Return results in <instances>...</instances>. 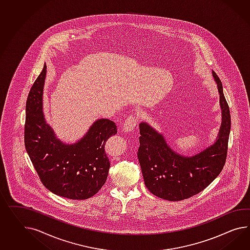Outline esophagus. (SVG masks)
I'll list each match as a JSON object with an SVG mask.
<instances>
[{
	"label": "esophagus",
	"mask_w": 250,
	"mask_h": 250,
	"mask_svg": "<svg viewBox=\"0 0 250 250\" xmlns=\"http://www.w3.org/2000/svg\"><path fill=\"white\" fill-rule=\"evenodd\" d=\"M136 125H137V120L135 118L134 116H129L127 118V120L124 122V125H123V130L125 132H131L133 131L135 128H136Z\"/></svg>",
	"instance_id": "obj_1"
}]
</instances>
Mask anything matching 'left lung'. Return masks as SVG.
Returning a JSON list of instances; mask_svg holds the SVG:
<instances>
[{
    "mask_svg": "<svg viewBox=\"0 0 250 250\" xmlns=\"http://www.w3.org/2000/svg\"><path fill=\"white\" fill-rule=\"evenodd\" d=\"M221 125L216 141L199 153L188 156L175 151L161 132L147 122L140 123L138 158L147 189L160 199L179 201L201 192L221 172L226 162L231 119L229 107L217 74Z\"/></svg>",
    "mask_w": 250,
    "mask_h": 250,
    "instance_id": "left-lung-1",
    "label": "left lung"
}]
</instances>
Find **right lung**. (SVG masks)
<instances>
[{
  "label": "right lung",
  "mask_w": 250,
  "mask_h": 250,
  "mask_svg": "<svg viewBox=\"0 0 250 250\" xmlns=\"http://www.w3.org/2000/svg\"><path fill=\"white\" fill-rule=\"evenodd\" d=\"M46 68L45 64L27 98L26 151L50 191L67 199H90L106 182L110 164L104 147L117 133V126L108 119H99L74 143L58 139L43 113Z\"/></svg>",
  "instance_id": "right-lung-1"
}]
</instances>
